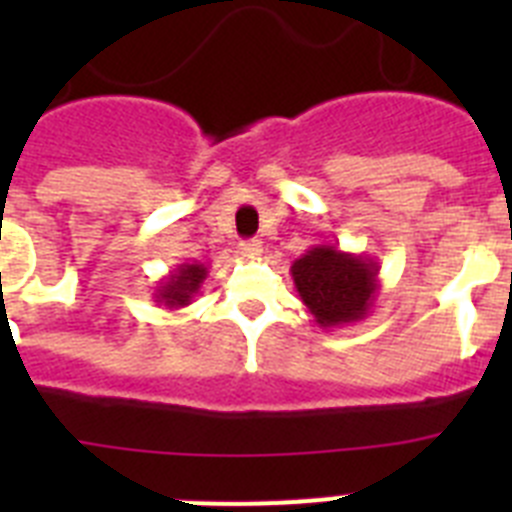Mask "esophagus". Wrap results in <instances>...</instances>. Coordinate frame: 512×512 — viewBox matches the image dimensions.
<instances>
[{"mask_svg":"<svg viewBox=\"0 0 512 512\" xmlns=\"http://www.w3.org/2000/svg\"><path fill=\"white\" fill-rule=\"evenodd\" d=\"M261 243L259 241H243L241 243V256H246V259H259L261 256Z\"/></svg>","mask_w":512,"mask_h":512,"instance_id":"1","label":"esophagus"}]
</instances>
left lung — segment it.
<instances>
[{
    "label": "left lung",
    "instance_id": "1",
    "mask_svg": "<svg viewBox=\"0 0 512 512\" xmlns=\"http://www.w3.org/2000/svg\"><path fill=\"white\" fill-rule=\"evenodd\" d=\"M297 295L320 328L364 320L379 297V266L366 253H348L320 243L289 269Z\"/></svg>",
    "mask_w": 512,
    "mask_h": 512
}]
</instances>
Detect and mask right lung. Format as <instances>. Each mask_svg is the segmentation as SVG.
<instances>
[{"label":"right lung","instance_id":"obj_1","mask_svg":"<svg viewBox=\"0 0 512 512\" xmlns=\"http://www.w3.org/2000/svg\"><path fill=\"white\" fill-rule=\"evenodd\" d=\"M207 279V266L200 261H184L176 269H171L153 289V300L164 305L166 310H182L192 305V300L200 295V287Z\"/></svg>","mask_w":512,"mask_h":512}]
</instances>
